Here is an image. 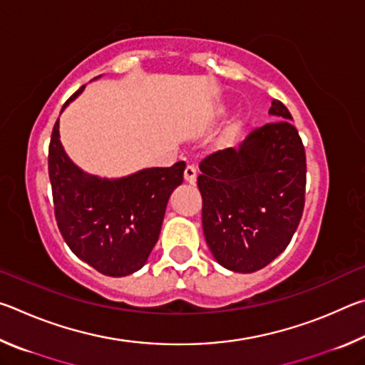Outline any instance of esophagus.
I'll use <instances>...</instances> for the list:
<instances>
[{"instance_id":"1","label":"esophagus","mask_w":365,"mask_h":365,"mask_svg":"<svg viewBox=\"0 0 365 365\" xmlns=\"http://www.w3.org/2000/svg\"><path fill=\"white\" fill-rule=\"evenodd\" d=\"M183 178H185V182H187V183L195 185V182H196V169L193 168V165H187V169H185V172H183Z\"/></svg>"}]
</instances>
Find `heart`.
Here are the masks:
<instances>
[{
	"mask_svg": "<svg viewBox=\"0 0 365 365\" xmlns=\"http://www.w3.org/2000/svg\"><path fill=\"white\" fill-rule=\"evenodd\" d=\"M217 114H222V113H217ZM233 137H235V128H230V130H228V132L224 135V137H222L220 143H222V145H228V143H232Z\"/></svg>",
	"mask_w": 365,
	"mask_h": 365,
	"instance_id": "heart-1",
	"label": "heart"
}]
</instances>
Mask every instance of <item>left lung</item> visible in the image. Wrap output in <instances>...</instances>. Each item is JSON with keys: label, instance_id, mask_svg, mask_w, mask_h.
<instances>
[{"label": "left lung", "instance_id": "obj_1", "mask_svg": "<svg viewBox=\"0 0 365 365\" xmlns=\"http://www.w3.org/2000/svg\"><path fill=\"white\" fill-rule=\"evenodd\" d=\"M270 115L282 120L251 132L237 150L200 164L202 232L222 267L251 274L280 256L304 209L306 154L292 114L279 100Z\"/></svg>", "mask_w": 365, "mask_h": 365}]
</instances>
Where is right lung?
<instances>
[{"instance_id": "add662e5", "label": "right lung", "mask_w": 365, "mask_h": 365, "mask_svg": "<svg viewBox=\"0 0 365 365\" xmlns=\"http://www.w3.org/2000/svg\"><path fill=\"white\" fill-rule=\"evenodd\" d=\"M83 88L71 96L63 110ZM48 170L58 227L71 251L104 275L125 277L143 267L158 243L169 197L183 182L185 163L141 169L120 178L86 174L67 156L58 119Z\"/></svg>"}]
</instances>
